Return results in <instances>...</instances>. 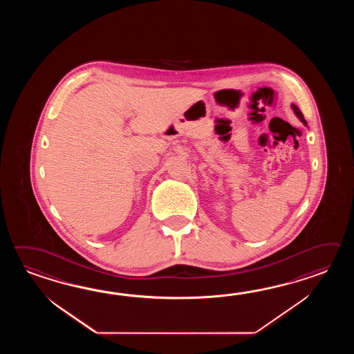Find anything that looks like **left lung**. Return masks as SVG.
I'll return each mask as SVG.
<instances>
[{"mask_svg":"<svg viewBox=\"0 0 354 354\" xmlns=\"http://www.w3.org/2000/svg\"><path fill=\"white\" fill-rule=\"evenodd\" d=\"M292 109H294L295 113L297 115V118H299V119H300V120L302 121L305 125H306V121H305V119H304V115H302V113H301L300 109H299V107H297L296 105H292Z\"/></svg>","mask_w":354,"mask_h":354,"instance_id":"left-lung-1","label":"left lung"}]
</instances>
